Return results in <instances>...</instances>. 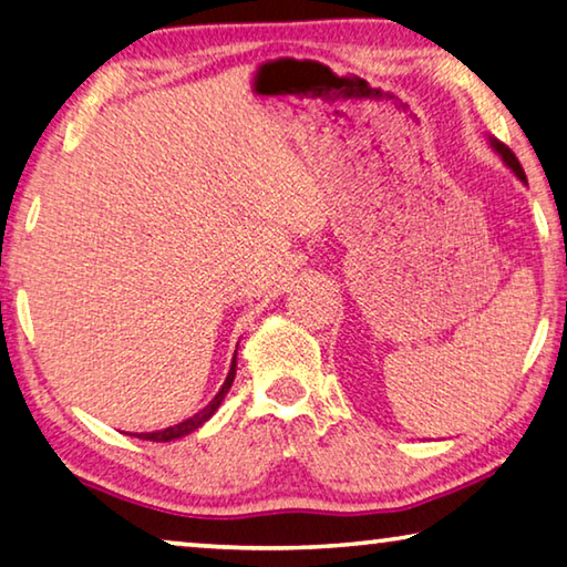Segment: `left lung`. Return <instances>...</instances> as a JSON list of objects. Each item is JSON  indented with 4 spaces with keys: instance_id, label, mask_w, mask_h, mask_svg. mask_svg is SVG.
<instances>
[{
    "instance_id": "obj_1",
    "label": "left lung",
    "mask_w": 567,
    "mask_h": 567,
    "mask_svg": "<svg viewBox=\"0 0 567 567\" xmlns=\"http://www.w3.org/2000/svg\"><path fill=\"white\" fill-rule=\"evenodd\" d=\"M489 146L497 151V154L502 156V161H505V164L515 171V176L519 178V182H525L527 184V176H525V171H523V166H519V161H517V156L512 154V151L505 146V143H499V141H494V138H489Z\"/></svg>"
}]
</instances>
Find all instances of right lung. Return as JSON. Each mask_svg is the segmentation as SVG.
<instances>
[{
    "label": "right lung",
    "mask_w": 567,
    "mask_h": 567,
    "mask_svg": "<svg viewBox=\"0 0 567 567\" xmlns=\"http://www.w3.org/2000/svg\"><path fill=\"white\" fill-rule=\"evenodd\" d=\"M235 373H237V350H235V358H231V365H229V373H227V381L219 389L217 396L209 401V406H204L199 413H194L192 419L182 421V424L176 426H168V429H161V431H148V434H136L138 439H146V442H174V439H182L186 434H192V431L199 429L202 424H206L214 416V411L219 409V403L227 396V391L231 389V383H235Z\"/></svg>",
    "instance_id": "obj_1"
}]
</instances>
